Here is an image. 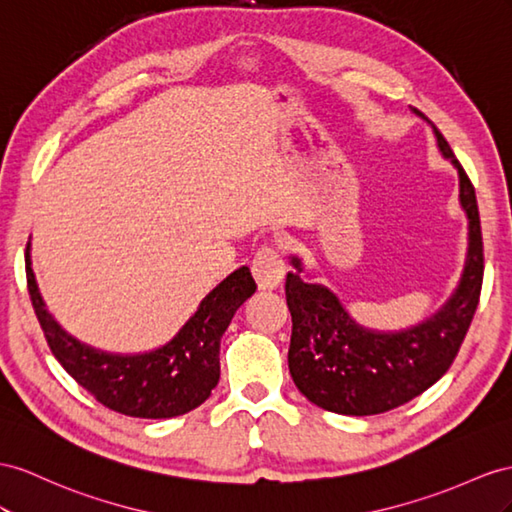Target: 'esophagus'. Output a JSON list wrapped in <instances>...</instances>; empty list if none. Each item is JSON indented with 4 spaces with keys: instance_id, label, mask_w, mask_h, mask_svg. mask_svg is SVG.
Listing matches in <instances>:
<instances>
[{
    "instance_id": "34e87169",
    "label": "esophagus",
    "mask_w": 512,
    "mask_h": 512,
    "mask_svg": "<svg viewBox=\"0 0 512 512\" xmlns=\"http://www.w3.org/2000/svg\"><path fill=\"white\" fill-rule=\"evenodd\" d=\"M251 270L261 290H274V287H279L285 277V261L281 246H261L251 261Z\"/></svg>"
}]
</instances>
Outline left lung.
<instances>
[{"label":"left lung","mask_w":512,"mask_h":512,"mask_svg":"<svg viewBox=\"0 0 512 512\" xmlns=\"http://www.w3.org/2000/svg\"><path fill=\"white\" fill-rule=\"evenodd\" d=\"M417 112V110H415ZM439 149L461 179V203L469 218V251L458 290L437 316L402 333H372L348 318L339 300L320 285L287 272L285 298L292 313L287 363L298 391L339 415H378L413 400L450 370L480 300L484 248L476 190L445 136ZM300 270V261L294 259Z\"/></svg>","instance_id":"left-lung-1"}]
</instances>
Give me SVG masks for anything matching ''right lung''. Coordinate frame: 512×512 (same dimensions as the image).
I'll return each mask as SVG.
<instances>
[{
  "label": "right lung",
  "mask_w": 512,
  "mask_h": 512,
  "mask_svg": "<svg viewBox=\"0 0 512 512\" xmlns=\"http://www.w3.org/2000/svg\"><path fill=\"white\" fill-rule=\"evenodd\" d=\"M25 274L34 313L62 368L110 411L144 419L183 415L209 398L220 378V337L233 313L257 290L251 270L242 266L203 298L173 342L147 355L121 357L80 344L49 316L34 281L30 242Z\"/></svg>",
  "instance_id": "right-lung-1"
}]
</instances>
